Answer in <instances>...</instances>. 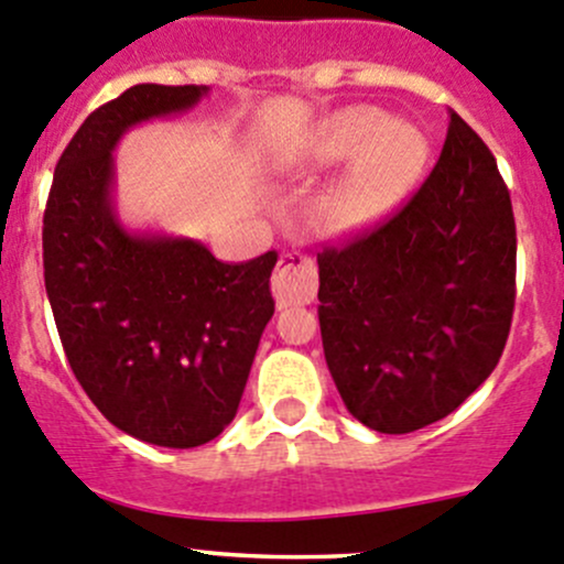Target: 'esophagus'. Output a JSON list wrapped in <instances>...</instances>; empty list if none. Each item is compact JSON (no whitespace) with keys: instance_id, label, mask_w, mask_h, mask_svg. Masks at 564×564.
<instances>
[{"instance_id":"esophagus-1","label":"esophagus","mask_w":564,"mask_h":564,"mask_svg":"<svg viewBox=\"0 0 564 564\" xmlns=\"http://www.w3.org/2000/svg\"><path fill=\"white\" fill-rule=\"evenodd\" d=\"M271 290L280 306L310 304L317 293V265L301 249H290L282 254L280 265L271 280Z\"/></svg>"}]
</instances>
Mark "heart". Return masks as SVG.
Instances as JSON below:
<instances>
[{"instance_id": "obj_1", "label": "heart", "mask_w": 564, "mask_h": 564, "mask_svg": "<svg viewBox=\"0 0 564 564\" xmlns=\"http://www.w3.org/2000/svg\"><path fill=\"white\" fill-rule=\"evenodd\" d=\"M312 160L321 167L352 160L336 203L341 219L358 225L391 212L415 187L426 167L429 141L415 124L391 121L386 110L352 106L323 121Z\"/></svg>"}]
</instances>
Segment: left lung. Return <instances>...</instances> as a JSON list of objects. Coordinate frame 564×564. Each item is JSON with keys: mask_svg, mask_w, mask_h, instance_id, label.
Returning <instances> with one entry per match:
<instances>
[{"mask_svg": "<svg viewBox=\"0 0 564 564\" xmlns=\"http://www.w3.org/2000/svg\"><path fill=\"white\" fill-rule=\"evenodd\" d=\"M323 352L341 402L380 434L451 415L502 356L516 223L495 154L458 113L399 214L317 254Z\"/></svg>", "mask_w": 564, "mask_h": 564, "instance_id": "left-lung-1", "label": "left lung"}]
</instances>
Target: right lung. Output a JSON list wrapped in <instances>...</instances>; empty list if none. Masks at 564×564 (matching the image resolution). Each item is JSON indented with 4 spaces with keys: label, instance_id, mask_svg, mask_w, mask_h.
Instances as JSON below:
<instances>
[{
    "label": "right lung",
    "instance_id": "1",
    "mask_svg": "<svg viewBox=\"0 0 564 564\" xmlns=\"http://www.w3.org/2000/svg\"><path fill=\"white\" fill-rule=\"evenodd\" d=\"M208 86L138 84L97 108L56 162L43 217L45 293L69 369L130 437L197 448L236 417L276 252L223 263L187 236L130 230L113 152L127 130L187 113Z\"/></svg>",
    "mask_w": 564,
    "mask_h": 564
}]
</instances>
